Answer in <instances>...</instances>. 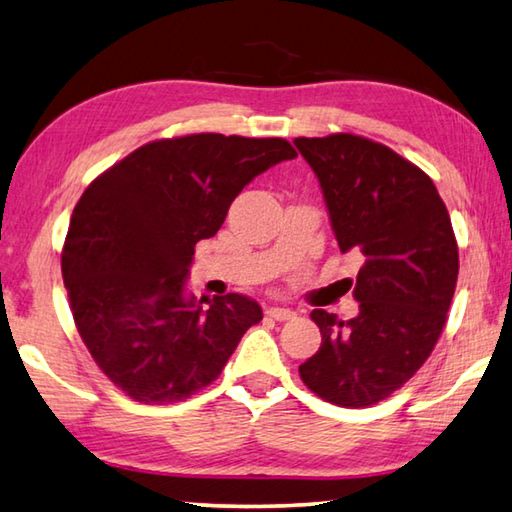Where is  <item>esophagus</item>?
I'll use <instances>...</instances> for the list:
<instances>
[{
    "label": "esophagus",
    "instance_id": "esophagus-1",
    "mask_svg": "<svg viewBox=\"0 0 512 512\" xmlns=\"http://www.w3.org/2000/svg\"><path fill=\"white\" fill-rule=\"evenodd\" d=\"M266 315L277 322H286L295 318V313L291 309H282V306H271V309H266Z\"/></svg>",
    "mask_w": 512,
    "mask_h": 512
}]
</instances>
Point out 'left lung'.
I'll return each mask as SVG.
<instances>
[{"label": "left lung", "mask_w": 512, "mask_h": 512, "mask_svg": "<svg viewBox=\"0 0 512 512\" xmlns=\"http://www.w3.org/2000/svg\"><path fill=\"white\" fill-rule=\"evenodd\" d=\"M327 201L342 253H358L360 313L315 309L322 333L304 385L340 407H369L403 387L439 340L459 275L452 221L434 183L401 154L356 134L295 138Z\"/></svg>", "instance_id": "left-lung-1"}]
</instances>
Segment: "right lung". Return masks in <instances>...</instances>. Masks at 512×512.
Masks as SVG:
<instances>
[{"mask_svg": "<svg viewBox=\"0 0 512 512\" xmlns=\"http://www.w3.org/2000/svg\"><path fill=\"white\" fill-rule=\"evenodd\" d=\"M295 156L284 138H161L82 192L62 277L82 342L123 394L145 405L185 401L219 378L262 320L250 297L197 300L185 280L197 241L217 235L244 185Z\"/></svg>", "mask_w": 512, "mask_h": 512, "instance_id": "right-lung-1", "label": "right lung"}]
</instances>
